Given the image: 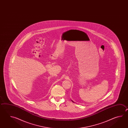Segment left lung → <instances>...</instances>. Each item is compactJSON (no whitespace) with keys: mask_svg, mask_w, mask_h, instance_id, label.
Instances as JSON below:
<instances>
[{"mask_svg":"<svg viewBox=\"0 0 128 128\" xmlns=\"http://www.w3.org/2000/svg\"><path fill=\"white\" fill-rule=\"evenodd\" d=\"M71 101H72V102H73V101H72V100H71Z\"/></svg>","mask_w":128,"mask_h":128,"instance_id":"left-lung-1","label":"left lung"}]
</instances>
